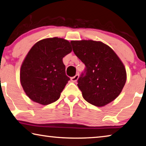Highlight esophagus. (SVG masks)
<instances>
[{
  "mask_svg": "<svg viewBox=\"0 0 146 146\" xmlns=\"http://www.w3.org/2000/svg\"><path fill=\"white\" fill-rule=\"evenodd\" d=\"M78 78H79V75H78V74H76L75 76H73V77L71 78V80L73 82H76V81L78 80Z\"/></svg>",
  "mask_w": 146,
  "mask_h": 146,
  "instance_id": "34e87169",
  "label": "esophagus"
}]
</instances>
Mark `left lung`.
Segmentation results:
<instances>
[{
	"label": "left lung",
	"mask_w": 146,
	"mask_h": 146,
	"mask_svg": "<svg viewBox=\"0 0 146 146\" xmlns=\"http://www.w3.org/2000/svg\"><path fill=\"white\" fill-rule=\"evenodd\" d=\"M75 54L86 65L77 86L85 100L96 107L112 102L126 81L123 63L115 52L101 41H71Z\"/></svg>",
	"instance_id": "obj_1"
}]
</instances>
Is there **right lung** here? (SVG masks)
Instances as JSON below:
<instances>
[{
  "label": "right lung",
  "mask_w": 146,
  "mask_h": 146,
  "mask_svg": "<svg viewBox=\"0 0 146 146\" xmlns=\"http://www.w3.org/2000/svg\"><path fill=\"white\" fill-rule=\"evenodd\" d=\"M71 51L70 42L57 37L42 39L31 48L20 73L21 85L31 100L47 105L59 98L70 80L62 59Z\"/></svg>",
  "instance_id": "add662e5"
}]
</instances>
